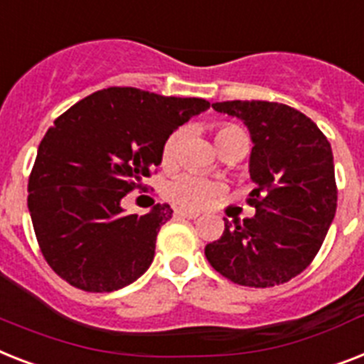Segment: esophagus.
Returning a JSON list of instances; mask_svg holds the SVG:
<instances>
[{"instance_id":"34e87169","label":"esophagus","mask_w":364,"mask_h":364,"mask_svg":"<svg viewBox=\"0 0 364 364\" xmlns=\"http://www.w3.org/2000/svg\"><path fill=\"white\" fill-rule=\"evenodd\" d=\"M176 215L177 217H183V218H198L200 217V213L198 211H192V209H176Z\"/></svg>"}]
</instances>
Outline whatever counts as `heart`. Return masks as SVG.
<instances>
[{
  "mask_svg": "<svg viewBox=\"0 0 364 364\" xmlns=\"http://www.w3.org/2000/svg\"><path fill=\"white\" fill-rule=\"evenodd\" d=\"M233 132H241V129L233 125H223L217 129V144L226 136L233 134ZM183 131L177 129L172 134L168 136L164 146H162V161L172 162L177 155L179 144H181ZM218 185L211 179L198 173H187V176L177 177L176 181H172L166 188V196L172 200L177 205L183 208H203L211 202L215 194L218 192Z\"/></svg>",
  "mask_w": 364,
  "mask_h": 364,
  "instance_id": "b5f03b06",
  "label": "heart"
}]
</instances>
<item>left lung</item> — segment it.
I'll list each match as a JSON object with an SVG mask.
<instances>
[{"mask_svg": "<svg viewBox=\"0 0 364 364\" xmlns=\"http://www.w3.org/2000/svg\"><path fill=\"white\" fill-rule=\"evenodd\" d=\"M213 108L249 129L256 215L243 224L224 218V233L205 247V258L235 284H284L309 267L335 218L331 144L310 117L280 102L226 100Z\"/></svg>", "mask_w": 364, "mask_h": 364, "instance_id": "1", "label": "left lung"}]
</instances>
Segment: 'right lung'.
<instances>
[{"label": "right lung", "instance_id": "obj_1", "mask_svg": "<svg viewBox=\"0 0 364 364\" xmlns=\"http://www.w3.org/2000/svg\"><path fill=\"white\" fill-rule=\"evenodd\" d=\"M203 99L136 87L91 93L44 134L28 183V208L44 259L70 286L102 294L146 273L168 203L125 215L121 200L162 161L177 127L208 110Z\"/></svg>", "mask_w": 364, "mask_h": 364}]
</instances>
